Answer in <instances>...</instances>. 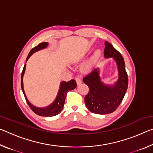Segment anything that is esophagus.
I'll use <instances>...</instances> for the list:
<instances>
[{
	"label": "esophagus",
	"mask_w": 153,
	"mask_h": 153,
	"mask_svg": "<svg viewBox=\"0 0 153 153\" xmlns=\"http://www.w3.org/2000/svg\"><path fill=\"white\" fill-rule=\"evenodd\" d=\"M76 82H77V85H79V84H82V80L81 78H80L79 77H76Z\"/></svg>",
	"instance_id": "obj_1"
}]
</instances>
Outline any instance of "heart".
Returning a JSON list of instances; mask_svg holds the SVG:
<instances>
[{
  "instance_id": "obj_1",
  "label": "heart",
  "mask_w": 153,
  "mask_h": 153,
  "mask_svg": "<svg viewBox=\"0 0 153 153\" xmlns=\"http://www.w3.org/2000/svg\"><path fill=\"white\" fill-rule=\"evenodd\" d=\"M100 55H101V51L100 49H97L94 52V53H93V55L89 60L84 65V69L85 70H89V69H91L96 62L98 61V59H99Z\"/></svg>"
}]
</instances>
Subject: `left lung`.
I'll return each mask as SVG.
<instances>
[{"label": "left lung", "instance_id": "obj_1", "mask_svg": "<svg viewBox=\"0 0 153 153\" xmlns=\"http://www.w3.org/2000/svg\"><path fill=\"white\" fill-rule=\"evenodd\" d=\"M104 56L113 58L117 67L118 79L113 84H106L101 81L100 69L96 68L83 78L89 88L84 100L87 108L92 113L105 115L113 113L121 104L128 89V77L125 62L120 52L106 41Z\"/></svg>", "mask_w": 153, "mask_h": 153}]
</instances>
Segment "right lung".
<instances>
[{"instance_id":"1","label":"right lung","mask_w":153,"mask_h":153,"mask_svg":"<svg viewBox=\"0 0 153 153\" xmlns=\"http://www.w3.org/2000/svg\"><path fill=\"white\" fill-rule=\"evenodd\" d=\"M48 43L45 42L39 44V45L36 46V47L33 48L32 50L30 51V53L28 54L26 59V62L28 60V59H29L33 53L37 51H39L40 50H42V49L46 48L48 46ZM25 67H26V64H25L24 69H23V71L22 73V77H21V86H22V90L24 94L26 102L28 105H29V107L31 108V109H32L36 114H37V115L40 116H43V117H53V116H55L56 115H58L59 113H60L61 112V111L63 110V105L65 104V100L67 92L70 91V90H74L77 86L76 80L71 79L70 81L67 82H66L65 81L61 82L60 84V86H59L58 94L56 95L55 100H54L51 105H48L47 107H36L34 105H33L32 103L28 100L24 91L23 77H24L25 74Z\"/></svg>"}]
</instances>
